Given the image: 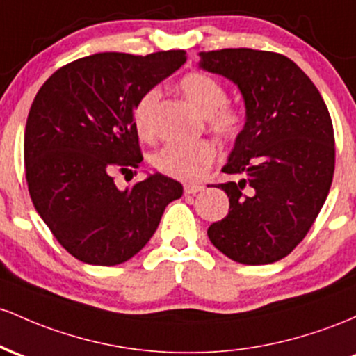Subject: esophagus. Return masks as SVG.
I'll list each match as a JSON object with an SVG mask.
<instances>
[{"label": "esophagus", "instance_id": "1", "mask_svg": "<svg viewBox=\"0 0 356 356\" xmlns=\"http://www.w3.org/2000/svg\"><path fill=\"white\" fill-rule=\"evenodd\" d=\"M205 186L202 183H185V193L186 195H195L198 191H202Z\"/></svg>", "mask_w": 356, "mask_h": 356}]
</instances>
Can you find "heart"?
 Instances as JSON below:
<instances>
[{"label":"heart","mask_w":356,"mask_h":356,"mask_svg":"<svg viewBox=\"0 0 356 356\" xmlns=\"http://www.w3.org/2000/svg\"><path fill=\"white\" fill-rule=\"evenodd\" d=\"M179 90L191 106L207 118L210 129L222 138H234L242 127V115L227 104V89L215 77L203 72H191L179 81ZM159 101L158 90H147L134 107V127L139 138H154V113ZM217 156L210 141L173 143L154 156V166L161 175L183 181H197L205 177Z\"/></svg>","instance_id":"1"}]
</instances>
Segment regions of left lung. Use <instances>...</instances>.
I'll return each instance as SVG.
<instances>
[{
  "mask_svg": "<svg viewBox=\"0 0 356 356\" xmlns=\"http://www.w3.org/2000/svg\"><path fill=\"white\" fill-rule=\"evenodd\" d=\"M200 69L229 79L245 104V124L217 185L229 215L209 227L210 242L235 262L273 264L293 252L316 220L334 173V134L321 94L293 60L274 51L200 54Z\"/></svg>",
  "mask_w": 356,
  "mask_h": 356,
  "instance_id": "1",
  "label": "left lung"
}]
</instances>
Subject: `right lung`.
Returning a JSON list of instances; mask_svg holds the SVG:
<instances>
[{
  "instance_id": "obj_1",
  "label": "right lung",
  "mask_w": 356,
  "mask_h": 356,
  "mask_svg": "<svg viewBox=\"0 0 356 356\" xmlns=\"http://www.w3.org/2000/svg\"><path fill=\"white\" fill-rule=\"evenodd\" d=\"M186 62L185 51H104L62 67L28 113L25 171L38 215L60 245L92 266L129 261L156 232L181 183L161 173L119 190L115 171L143 161L134 107Z\"/></svg>"
}]
</instances>
